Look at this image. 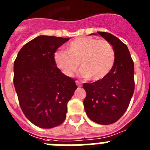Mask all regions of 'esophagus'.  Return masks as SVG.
<instances>
[{
    "label": "esophagus",
    "mask_w": 150,
    "mask_h": 150,
    "mask_svg": "<svg viewBox=\"0 0 150 150\" xmlns=\"http://www.w3.org/2000/svg\"><path fill=\"white\" fill-rule=\"evenodd\" d=\"M75 83H76V85H77V86H79V87L81 86V83L79 82V81H75Z\"/></svg>",
    "instance_id": "obj_1"
}]
</instances>
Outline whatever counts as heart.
Segmentation results:
<instances>
[{"instance_id":"1","label":"heart","mask_w":150,"mask_h":150,"mask_svg":"<svg viewBox=\"0 0 150 150\" xmlns=\"http://www.w3.org/2000/svg\"><path fill=\"white\" fill-rule=\"evenodd\" d=\"M56 67L67 77L74 75L79 67L83 77L93 81H100L114 66V49L105 40L79 37L66 46V51H56L53 56Z\"/></svg>"}]
</instances>
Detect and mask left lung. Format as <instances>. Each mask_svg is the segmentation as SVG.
<instances>
[{
    "mask_svg": "<svg viewBox=\"0 0 150 150\" xmlns=\"http://www.w3.org/2000/svg\"><path fill=\"white\" fill-rule=\"evenodd\" d=\"M98 33L113 46L114 66L104 79L83 84L86 91L83 104L90 120L107 125L117 121L129 106L134 91V64L127 46L117 37L109 33Z\"/></svg>",
    "mask_w": 150,
    "mask_h": 150,
    "instance_id": "left-lung-1",
    "label": "left lung"
}]
</instances>
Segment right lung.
Returning <instances> with one entry per match:
<instances>
[{"label":"right lung","instance_id":"add662e5","mask_svg":"<svg viewBox=\"0 0 150 150\" xmlns=\"http://www.w3.org/2000/svg\"><path fill=\"white\" fill-rule=\"evenodd\" d=\"M70 38L39 36L21 48L13 65V85L26 117L40 128L63 123L75 80L56 67L53 56Z\"/></svg>","mask_w":150,"mask_h":150}]
</instances>
